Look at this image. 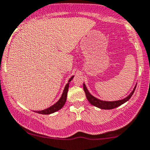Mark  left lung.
I'll list each match as a JSON object with an SVG mask.
<instances>
[{"instance_id":"8db88e82","label":"left lung","mask_w":150,"mask_h":150,"mask_svg":"<svg viewBox=\"0 0 150 150\" xmlns=\"http://www.w3.org/2000/svg\"><path fill=\"white\" fill-rule=\"evenodd\" d=\"M136 86H137V85H135L133 90L132 91V92L129 94L128 97L124 98V99H121V100L113 101H102V100H100V99H97V98H96L95 97H94V96L92 95V94L89 92L88 89H87L85 83H83V89L85 92L86 97H87V100H88L89 102L92 105H93V106H96V107L97 108H101V109H113V108L118 107V106H120V105L124 104V103H125L127 101H128L129 99H130V97H132V95L133 94L134 92H135Z\"/></svg>"}]
</instances>
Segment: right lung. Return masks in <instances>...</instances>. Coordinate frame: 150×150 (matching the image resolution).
Returning <instances> with one entry per match:
<instances>
[{"instance_id": "1", "label": "right lung", "mask_w": 150, "mask_h": 150, "mask_svg": "<svg viewBox=\"0 0 150 150\" xmlns=\"http://www.w3.org/2000/svg\"><path fill=\"white\" fill-rule=\"evenodd\" d=\"M73 77H74V75L69 79L68 82L66 84L64 89H63V94H62L61 98H60L59 100H58L56 104H54L51 106H50V107L46 108V109L44 110H42V111H34V112L40 113V114H45V115L51 114V113L56 112V111H58V110H60L61 108H62V107H63V106H64V104H65V101H66V99H67V94H68V87H69V82L73 80Z\"/></svg>"}]
</instances>
